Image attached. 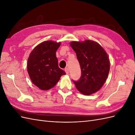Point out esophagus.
Returning a JSON list of instances; mask_svg holds the SVG:
<instances>
[{"instance_id":"34e87169","label":"esophagus","mask_w":135,"mask_h":135,"mask_svg":"<svg viewBox=\"0 0 135 135\" xmlns=\"http://www.w3.org/2000/svg\"><path fill=\"white\" fill-rule=\"evenodd\" d=\"M65 71L66 72V74H68L69 73V69L68 68H65Z\"/></svg>"}]
</instances>
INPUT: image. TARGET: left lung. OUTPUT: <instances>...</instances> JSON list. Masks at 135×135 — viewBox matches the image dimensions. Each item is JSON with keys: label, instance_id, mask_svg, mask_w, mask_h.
I'll use <instances>...</instances> for the list:
<instances>
[{"label": "left lung", "instance_id": "8db88e82", "mask_svg": "<svg viewBox=\"0 0 135 135\" xmlns=\"http://www.w3.org/2000/svg\"><path fill=\"white\" fill-rule=\"evenodd\" d=\"M70 46L81 69L79 79L72 80L79 92L90 95L100 89L107 79L110 70L108 56L99 43L92 40L73 42Z\"/></svg>", "mask_w": 135, "mask_h": 135}]
</instances>
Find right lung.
Instances as JSON below:
<instances>
[{
    "mask_svg": "<svg viewBox=\"0 0 135 135\" xmlns=\"http://www.w3.org/2000/svg\"><path fill=\"white\" fill-rule=\"evenodd\" d=\"M60 44L50 40L42 42L34 49L28 59V74L33 84L42 90L54 87L60 77L66 74L59 67L56 56Z\"/></svg>",
    "mask_w": 135,
    "mask_h": 135,
    "instance_id": "add662e5",
    "label": "right lung"
}]
</instances>
